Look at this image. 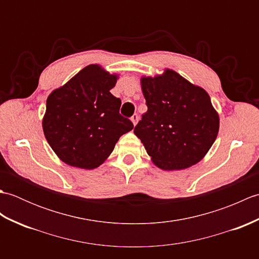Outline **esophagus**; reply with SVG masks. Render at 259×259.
I'll return each mask as SVG.
<instances>
[{
	"label": "esophagus",
	"mask_w": 259,
	"mask_h": 259,
	"mask_svg": "<svg viewBox=\"0 0 259 259\" xmlns=\"http://www.w3.org/2000/svg\"><path fill=\"white\" fill-rule=\"evenodd\" d=\"M138 120H139V115L137 114V113H135L133 117H131V121H133V123L136 125L137 124V122H138Z\"/></svg>",
	"instance_id": "34e87169"
}]
</instances>
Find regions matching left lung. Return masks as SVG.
Here are the masks:
<instances>
[{"instance_id":"8db88e82","label":"left lung","mask_w":259,"mask_h":259,"mask_svg":"<svg viewBox=\"0 0 259 259\" xmlns=\"http://www.w3.org/2000/svg\"><path fill=\"white\" fill-rule=\"evenodd\" d=\"M148 110L134 133L152 162L162 170H181L199 162L217 138L219 115L202 88L174 70L142 76Z\"/></svg>"}]
</instances>
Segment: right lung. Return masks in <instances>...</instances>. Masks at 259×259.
<instances>
[{"instance_id": "obj_1", "label": "right lung", "mask_w": 259, "mask_h": 259, "mask_svg": "<svg viewBox=\"0 0 259 259\" xmlns=\"http://www.w3.org/2000/svg\"><path fill=\"white\" fill-rule=\"evenodd\" d=\"M118 78L101 65L90 64L48 97L43 133L64 163L98 168L120 137L134 129L119 113L121 100L110 92Z\"/></svg>"}]
</instances>
